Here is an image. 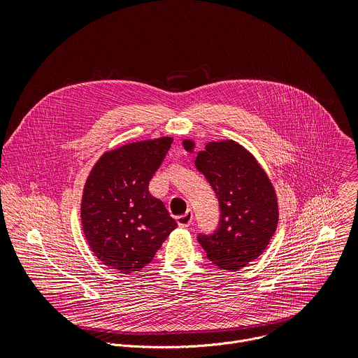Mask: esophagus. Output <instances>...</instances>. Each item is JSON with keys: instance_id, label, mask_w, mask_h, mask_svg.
I'll return each instance as SVG.
<instances>
[{"instance_id": "obj_1", "label": "esophagus", "mask_w": 358, "mask_h": 358, "mask_svg": "<svg viewBox=\"0 0 358 358\" xmlns=\"http://www.w3.org/2000/svg\"><path fill=\"white\" fill-rule=\"evenodd\" d=\"M192 218H194L192 211L188 210L185 214L177 217V224H178L181 228H187V227H189V225L192 224Z\"/></svg>"}]
</instances>
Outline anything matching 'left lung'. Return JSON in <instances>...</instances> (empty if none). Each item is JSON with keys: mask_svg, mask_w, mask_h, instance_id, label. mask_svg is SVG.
Listing matches in <instances>:
<instances>
[{"mask_svg": "<svg viewBox=\"0 0 358 358\" xmlns=\"http://www.w3.org/2000/svg\"><path fill=\"white\" fill-rule=\"evenodd\" d=\"M185 150L194 144L184 140ZM195 167L203 174L220 202V222L213 234L196 239L220 269L235 272L261 257L279 220L278 199L266 173L242 145L229 140L208 143Z\"/></svg>", "mask_w": 358, "mask_h": 358, "instance_id": "1", "label": "left lung"}]
</instances>
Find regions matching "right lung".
<instances>
[{
  "instance_id": "add662e5",
  "label": "right lung",
  "mask_w": 358,
  "mask_h": 358,
  "mask_svg": "<svg viewBox=\"0 0 358 358\" xmlns=\"http://www.w3.org/2000/svg\"><path fill=\"white\" fill-rule=\"evenodd\" d=\"M171 143L162 137L108 151L87 177L80 208L86 241L100 262L124 275L148 265L177 228L148 191Z\"/></svg>"
}]
</instances>
